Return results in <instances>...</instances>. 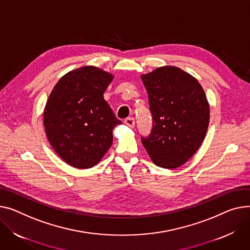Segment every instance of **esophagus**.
Segmentation results:
<instances>
[{
	"label": "esophagus",
	"mask_w": 250,
	"mask_h": 250,
	"mask_svg": "<svg viewBox=\"0 0 250 250\" xmlns=\"http://www.w3.org/2000/svg\"><path fill=\"white\" fill-rule=\"evenodd\" d=\"M125 124L129 127H134L135 126V119L134 118H126L125 120Z\"/></svg>",
	"instance_id": "esophagus-1"
}]
</instances>
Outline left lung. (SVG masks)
<instances>
[{
	"mask_svg": "<svg viewBox=\"0 0 250 250\" xmlns=\"http://www.w3.org/2000/svg\"><path fill=\"white\" fill-rule=\"evenodd\" d=\"M153 125L142 144L152 161L165 169L185 164L201 146L209 125L203 88L190 74L164 66L142 76Z\"/></svg>",
	"mask_w": 250,
	"mask_h": 250,
	"instance_id": "left-lung-1",
	"label": "left lung"
}]
</instances>
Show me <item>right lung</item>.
Instances as JSON below:
<instances>
[{
	"instance_id": "add662e5",
	"label": "right lung",
	"mask_w": 250,
	"mask_h": 250,
	"mask_svg": "<svg viewBox=\"0 0 250 250\" xmlns=\"http://www.w3.org/2000/svg\"><path fill=\"white\" fill-rule=\"evenodd\" d=\"M111 74L84 66L65 74L54 86L44 110L47 138L72 167H93L110 147L116 118L104 93Z\"/></svg>"
}]
</instances>
